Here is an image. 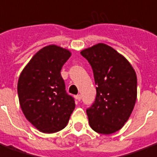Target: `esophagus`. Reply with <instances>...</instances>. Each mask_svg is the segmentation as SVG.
<instances>
[{
	"mask_svg": "<svg viewBox=\"0 0 157 157\" xmlns=\"http://www.w3.org/2000/svg\"><path fill=\"white\" fill-rule=\"evenodd\" d=\"M76 99L77 100H79V101H80V100H81V94H77V95H76Z\"/></svg>",
	"mask_w": 157,
	"mask_h": 157,
	"instance_id": "34e87169",
	"label": "esophagus"
}]
</instances>
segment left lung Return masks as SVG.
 <instances>
[{"label":"left lung","instance_id":"8db88e82","mask_svg":"<svg viewBox=\"0 0 157 157\" xmlns=\"http://www.w3.org/2000/svg\"><path fill=\"white\" fill-rule=\"evenodd\" d=\"M93 70L96 97L86 109L91 128L101 134L118 131L137 100V75L128 61L113 48L98 44L81 51Z\"/></svg>","mask_w":157,"mask_h":157}]
</instances>
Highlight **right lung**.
<instances>
[{
	"mask_svg": "<svg viewBox=\"0 0 157 157\" xmlns=\"http://www.w3.org/2000/svg\"><path fill=\"white\" fill-rule=\"evenodd\" d=\"M71 52L56 45L43 48L24 68L18 95L25 118L39 131L52 133L64 128L75 109L61 76Z\"/></svg>",
	"mask_w": 157,
	"mask_h": 157,
	"instance_id": "obj_1",
	"label": "right lung"
}]
</instances>
